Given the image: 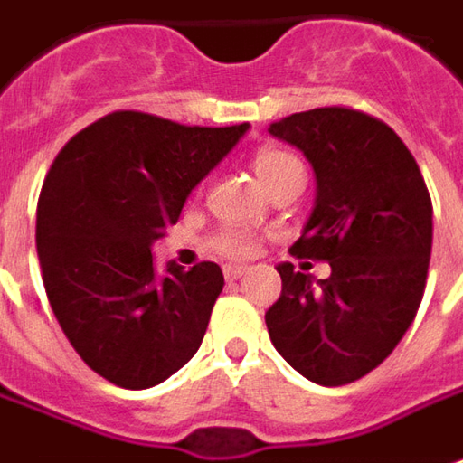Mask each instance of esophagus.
Segmentation results:
<instances>
[{
  "label": "esophagus",
  "instance_id": "esophagus-1",
  "mask_svg": "<svg viewBox=\"0 0 463 463\" xmlns=\"http://www.w3.org/2000/svg\"><path fill=\"white\" fill-rule=\"evenodd\" d=\"M244 273H247V270H244L241 265H226V268H223V276H226V280H237V278H241Z\"/></svg>",
  "mask_w": 463,
  "mask_h": 463
}]
</instances>
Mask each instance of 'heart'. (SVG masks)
I'll return each mask as SVG.
<instances>
[{
    "instance_id": "obj_1",
    "label": "heart",
    "mask_w": 463,
    "mask_h": 463,
    "mask_svg": "<svg viewBox=\"0 0 463 463\" xmlns=\"http://www.w3.org/2000/svg\"><path fill=\"white\" fill-rule=\"evenodd\" d=\"M252 167H255L262 185L268 190H273L286 177L304 175L301 162L296 159L294 154L283 152V149H260L255 154V159H252ZM216 252L223 255V258H247L252 252V237L244 234V232H223L222 237L216 240Z\"/></svg>"
}]
</instances>
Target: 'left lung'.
I'll return each instance as SVG.
<instances>
[{
    "mask_svg": "<svg viewBox=\"0 0 463 463\" xmlns=\"http://www.w3.org/2000/svg\"><path fill=\"white\" fill-rule=\"evenodd\" d=\"M270 136L309 159L317 195L291 252L327 260L329 278L280 262L283 288L265 311L276 350L301 376L343 386L400 345L422 301L433 203L418 162L376 118L317 108L273 123Z\"/></svg>",
    "mask_w": 463,
    "mask_h": 463,
    "instance_id": "obj_1",
    "label": "left lung"
}]
</instances>
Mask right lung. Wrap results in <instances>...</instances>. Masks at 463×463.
<instances>
[{
	"instance_id": "1",
	"label": "right lung",
	"mask_w": 463,
	"mask_h": 463,
	"mask_svg": "<svg viewBox=\"0 0 463 463\" xmlns=\"http://www.w3.org/2000/svg\"><path fill=\"white\" fill-rule=\"evenodd\" d=\"M250 131L120 110L63 146L45 175L35 247L51 309L80 358L123 389H149L198 353L223 288L216 262H169L152 247L187 195Z\"/></svg>"
}]
</instances>
